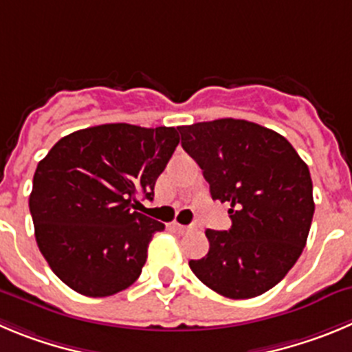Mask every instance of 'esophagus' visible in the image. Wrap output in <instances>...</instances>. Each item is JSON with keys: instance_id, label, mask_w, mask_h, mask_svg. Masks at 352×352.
Returning <instances> with one entry per match:
<instances>
[{"instance_id": "34e87169", "label": "esophagus", "mask_w": 352, "mask_h": 352, "mask_svg": "<svg viewBox=\"0 0 352 352\" xmlns=\"http://www.w3.org/2000/svg\"><path fill=\"white\" fill-rule=\"evenodd\" d=\"M172 228L175 229L179 234H186V232H191L192 229H195L192 226H182V224H177V222H175V224H172Z\"/></svg>"}]
</instances>
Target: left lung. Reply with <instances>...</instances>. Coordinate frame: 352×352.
<instances>
[{
    "instance_id": "1",
    "label": "left lung",
    "mask_w": 352,
    "mask_h": 352,
    "mask_svg": "<svg viewBox=\"0 0 352 352\" xmlns=\"http://www.w3.org/2000/svg\"><path fill=\"white\" fill-rule=\"evenodd\" d=\"M210 195L231 205L229 231L206 229L198 280L228 298H252L283 280L304 250L314 213L307 165L283 135L245 120L179 126Z\"/></svg>"
}]
</instances>
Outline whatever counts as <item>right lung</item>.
<instances>
[{"instance_id":"1","label":"right lung","mask_w":352,"mask_h":352,"mask_svg":"<svg viewBox=\"0 0 352 352\" xmlns=\"http://www.w3.org/2000/svg\"><path fill=\"white\" fill-rule=\"evenodd\" d=\"M179 144L173 126L109 123L62 137L38 163L29 196L36 243L74 292L109 297L137 281L165 224L133 212Z\"/></svg>"}]
</instances>
